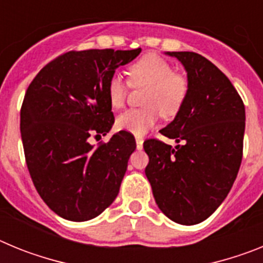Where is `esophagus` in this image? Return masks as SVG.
<instances>
[{"instance_id": "obj_1", "label": "esophagus", "mask_w": 263, "mask_h": 263, "mask_svg": "<svg viewBox=\"0 0 263 263\" xmlns=\"http://www.w3.org/2000/svg\"><path fill=\"white\" fill-rule=\"evenodd\" d=\"M136 142H137V148L141 150L143 147V138L142 137H136Z\"/></svg>"}]
</instances>
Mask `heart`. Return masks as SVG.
Returning <instances> with one entry per match:
<instances>
[{"label":"heart","instance_id":"heart-1","mask_svg":"<svg viewBox=\"0 0 263 263\" xmlns=\"http://www.w3.org/2000/svg\"><path fill=\"white\" fill-rule=\"evenodd\" d=\"M129 81L133 87H147L145 109H130L118 116L117 126L136 136H142L154 127L160 115L173 117L180 110L187 99L188 79L174 72L173 66L163 58L150 53L136 60L127 68ZM129 84L120 75H113L106 93L109 104L115 109L124 106Z\"/></svg>","mask_w":263,"mask_h":263}]
</instances>
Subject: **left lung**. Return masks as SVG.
Segmentation results:
<instances>
[{
    "instance_id": "1",
    "label": "left lung",
    "mask_w": 263,
    "mask_h": 263,
    "mask_svg": "<svg viewBox=\"0 0 263 263\" xmlns=\"http://www.w3.org/2000/svg\"><path fill=\"white\" fill-rule=\"evenodd\" d=\"M184 66L187 99L160 134L152 138L145 174L159 210L173 221L195 225L210 217L231 191L242 160L245 106L231 80L196 52H166Z\"/></svg>"
}]
</instances>
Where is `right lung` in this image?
I'll list each match as a JSON object with an SVG mask.
<instances>
[{
    "label": "right lung",
    "instance_id": "obj_1",
    "mask_svg": "<svg viewBox=\"0 0 263 263\" xmlns=\"http://www.w3.org/2000/svg\"><path fill=\"white\" fill-rule=\"evenodd\" d=\"M136 50L69 51L50 62L29 85L21 108V137L32 183L51 211L69 221H87L117 197L136 150L115 124L106 88L116 68L136 59Z\"/></svg>",
    "mask_w": 263,
    "mask_h": 263
}]
</instances>
